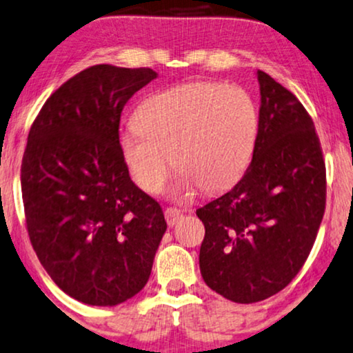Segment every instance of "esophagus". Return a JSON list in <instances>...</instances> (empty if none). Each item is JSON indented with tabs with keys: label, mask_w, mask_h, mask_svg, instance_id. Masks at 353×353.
Listing matches in <instances>:
<instances>
[{
	"label": "esophagus",
	"mask_w": 353,
	"mask_h": 353,
	"mask_svg": "<svg viewBox=\"0 0 353 353\" xmlns=\"http://www.w3.org/2000/svg\"><path fill=\"white\" fill-rule=\"evenodd\" d=\"M164 218H166V223L169 228H172V225L182 218V213H181V210L171 206V208H166V211H164Z\"/></svg>",
	"instance_id": "34e87169"
}]
</instances>
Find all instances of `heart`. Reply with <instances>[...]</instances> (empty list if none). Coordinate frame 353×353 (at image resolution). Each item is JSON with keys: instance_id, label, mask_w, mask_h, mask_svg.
I'll use <instances>...</instances> for the list:
<instances>
[{"instance_id": "b5f03b06", "label": "heart", "mask_w": 353, "mask_h": 353, "mask_svg": "<svg viewBox=\"0 0 353 353\" xmlns=\"http://www.w3.org/2000/svg\"><path fill=\"white\" fill-rule=\"evenodd\" d=\"M135 129L121 134L119 150L135 184L158 194L171 157L179 168L171 194L189 196L232 187L252 161L258 111L247 90L216 82H190L157 92L135 111Z\"/></svg>"}]
</instances>
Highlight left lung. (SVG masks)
<instances>
[{"label":"left lung","instance_id":"obj_1","mask_svg":"<svg viewBox=\"0 0 353 353\" xmlns=\"http://www.w3.org/2000/svg\"><path fill=\"white\" fill-rule=\"evenodd\" d=\"M258 135L250 166L196 210L205 224L201 278L236 303L283 290L302 270L326 206V166L312 117L294 93L256 70Z\"/></svg>","mask_w":353,"mask_h":353}]
</instances>
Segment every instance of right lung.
Listing matches in <instances>:
<instances>
[{"label":"right lung","instance_id":"1","mask_svg":"<svg viewBox=\"0 0 353 353\" xmlns=\"http://www.w3.org/2000/svg\"><path fill=\"white\" fill-rule=\"evenodd\" d=\"M153 69L92 65L63 83L32 124L21 166L32 247L79 302L114 307L145 288L166 232L157 200L130 179L121 112Z\"/></svg>","mask_w":353,"mask_h":353}]
</instances>
